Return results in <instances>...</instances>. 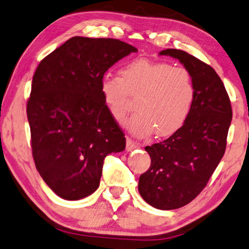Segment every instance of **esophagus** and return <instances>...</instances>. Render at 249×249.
Here are the masks:
<instances>
[{"mask_svg": "<svg viewBox=\"0 0 249 249\" xmlns=\"http://www.w3.org/2000/svg\"><path fill=\"white\" fill-rule=\"evenodd\" d=\"M138 147V143L136 141H133L131 138H127V144H125V149H127V151H131V150H135Z\"/></svg>", "mask_w": 249, "mask_h": 249, "instance_id": "obj_1", "label": "esophagus"}]
</instances>
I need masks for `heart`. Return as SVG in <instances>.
Instances as JSON below:
<instances>
[{
  "label": "heart",
  "mask_w": 249,
  "mask_h": 249,
  "mask_svg": "<svg viewBox=\"0 0 249 249\" xmlns=\"http://www.w3.org/2000/svg\"><path fill=\"white\" fill-rule=\"evenodd\" d=\"M101 93L119 124H124L131 109L130 95L139 97V111L128 122L130 131L144 137L156 130L158 136H168L188 119L196 99V86L193 74L186 69L140 59L122 68L120 76H103Z\"/></svg>",
  "instance_id": "obj_1"
}]
</instances>
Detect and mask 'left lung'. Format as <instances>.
I'll list each match as a JSON object with an SVG mask.
<instances>
[{"label": "left lung", "mask_w": 249, "mask_h": 249, "mask_svg": "<svg viewBox=\"0 0 249 249\" xmlns=\"http://www.w3.org/2000/svg\"><path fill=\"white\" fill-rule=\"evenodd\" d=\"M179 60L193 74L196 99L180 129L162 142L147 146L151 164L139 178L143 200L161 210L180 208L195 199L225 154L232 111L228 93L213 69L189 53H159Z\"/></svg>", "instance_id": "left-lung-1"}]
</instances>
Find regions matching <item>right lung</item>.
<instances>
[{
	"label": "right lung",
	"mask_w": 249,
	"mask_h": 249,
	"mask_svg": "<svg viewBox=\"0 0 249 249\" xmlns=\"http://www.w3.org/2000/svg\"><path fill=\"white\" fill-rule=\"evenodd\" d=\"M137 49L117 39L73 36L41 61L26 113L36 167L59 197L79 200L98 189L103 160L125 138L101 93L109 68Z\"/></svg>",
	"instance_id": "add662e5"
}]
</instances>
